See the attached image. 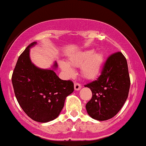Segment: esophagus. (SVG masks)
<instances>
[{"label": "esophagus", "instance_id": "esophagus-1", "mask_svg": "<svg viewBox=\"0 0 146 146\" xmlns=\"http://www.w3.org/2000/svg\"><path fill=\"white\" fill-rule=\"evenodd\" d=\"M81 88V85L80 84V83H74V90H75L78 91V90H79Z\"/></svg>", "mask_w": 146, "mask_h": 146}]
</instances>
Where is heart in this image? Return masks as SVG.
<instances>
[{"label":"heart","mask_w":146,"mask_h":146,"mask_svg":"<svg viewBox=\"0 0 146 146\" xmlns=\"http://www.w3.org/2000/svg\"><path fill=\"white\" fill-rule=\"evenodd\" d=\"M105 61L104 54L101 52H94L93 50L78 52L70 56L68 62L74 67L81 66L82 76L87 79H93L101 73ZM61 70L68 76L74 74V70L67 62H59Z\"/></svg>","instance_id":"heart-1"}]
</instances>
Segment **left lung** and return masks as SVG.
Returning <instances> with one entry per match:
<instances>
[{
  "mask_svg": "<svg viewBox=\"0 0 146 146\" xmlns=\"http://www.w3.org/2000/svg\"><path fill=\"white\" fill-rule=\"evenodd\" d=\"M85 86L92 92V97L86 106L90 117L98 121L114 117L125 104L130 90L125 57L120 52L110 56L99 77Z\"/></svg>",
  "mask_w": 146,
  "mask_h": 146,
  "instance_id": "8db88e82",
  "label": "left lung"
}]
</instances>
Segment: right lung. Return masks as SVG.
<instances>
[{
	"mask_svg": "<svg viewBox=\"0 0 146 146\" xmlns=\"http://www.w3.org/2000/svg\"><path fill=\"white\" fill-rule=\"evenodd\" d=\"M27 46L19 57L12 74L11 81L14 94L21 108L29 117L40 123H47L58 117L67 96L74 92V83L58 78L54 70L41 69L32 63Z\"/></svg>",
	"mask_w": 146,
	"mask_h": 146,
	"instance_id": "add662e5",
	"label": "right lung"
}]
</instances>
